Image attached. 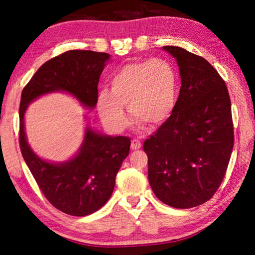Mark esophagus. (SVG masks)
Instances as JSON below:
<instances>
[{
	"label": "esophagus",
	"instance_id": "obj_1",
	"mask_svg": "<svg viewBox=\"0 0 255 255\" xmlns=\"http://www.w3.org/2000/svg\"><path fill=\"white\" fill-rule=\"evenodd\" d=\"M141 147V143H140V140H138V139H132L131 140V149H139Z\"/></svg>",
	"mask_w": 255,
	"mask_h": 255
}]
</instances>
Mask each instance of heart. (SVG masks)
Here are the masks:
<instances>
[{"label": "heart", "mask_w": 255, "mask_h": 255, "mask_svg": "<svg viewBox=\"0 0 255 255\" xmlns=\"http://www.w3.org/2000/svg\"><path fill=\"white\" fill-rule=\"evenodd\" d=\"M176 99V75L162 58L125 64L112 75L110 91L102 90L97 100L98 114L114 131L128 126L124 111L127 107L132 120L156 127L170 117Z\"/></svg>", "instance_id": "heart-1"}]
</instances>
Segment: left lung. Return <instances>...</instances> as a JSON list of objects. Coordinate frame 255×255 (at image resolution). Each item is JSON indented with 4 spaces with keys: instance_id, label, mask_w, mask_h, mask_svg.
<instances>
[{
    "instance_id": "obj_1",
    "label": "left lung",
    "mask_w": 255,
    "mask_h": 255,
    "mask_svg": "<svg viewBox=\"0 0 255 255\" xmlns=\"http://www.w3.org/2000/svg\"><path fill=\"white\" fill-rule=\"evenodd\" d=\"M181 89L172 115L144 141L148 181L159 200L187 209L211 199L223 182L234 146L231 99L210 63L176 46Z\"/></svg>"
}]
</instances>
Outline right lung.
Returning a JSON list of instances; mask_svg holds the SVG:
<instances>
[{"instance_id": "obj_1", "label": "right lung", "mask_w": 255, "mask_h": 255, "mask_svg": "<svg viewBox=\"0 0 255 255\" xmlns=\"http://www.w3.org/2000/svg\"><path fill=\"white\" fill-rule=\"evenodd\" d=\"M109 56L92 50L65 51L42 64L21 94V154L46 199L67 215L86 216L106 204L114 191L116 175L129 154L130 138L102 136L88 128L84 143L74 158L51 164L30 149L24 133V111L33 99L58 90L93 108L98 100L99 79Z\"/></svg>"}]
</instances>
